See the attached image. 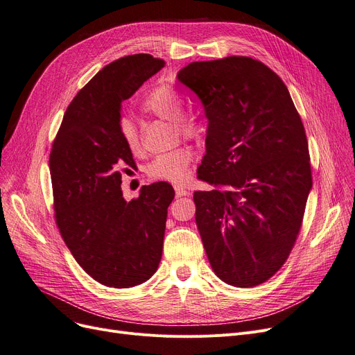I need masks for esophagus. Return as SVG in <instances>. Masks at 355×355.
Returning <instances> with one entry per match:
<instances>
[{
    "mask_svg": "<svg viewBox=\"0 0 355 355\" xmlns=\"http://www.w3.org/2000/svg\"><path fill=\"white\" fill-rule=\"evenodd\" d=\"M175 191H176L178 196H187V195H189V191L187 188H183V187H175Z\"/></svg>",
    "mask_w": 355,
    "mask_h": 355,
    "instance_id": "obj_1",
    "label": "esophagus"
}]
</instances>
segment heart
<instances>
[{
    "instance_id": "heart-1",
    "label": "heart",
    "mask_w": 355,
    "mask_h": 355,
    "mask_svg": "<svg viewBox=\"0 0 355 355\" xmlns=\"http://www.w3.org/2000/svg\"><path fill=\"white\" fill-rule=\"evenodd\" d=\"M143 109L151 115L170 122H179V130L185 137H193L196 126L189 122H180L183 118V98L180 94L168 86H159L146 97ZM119 132L123 144L132 154L143 151L137 123L125 116L119 122ZM192 162V153L189 150H176L172 153L160 154L147 167V173L151 179L164 180L170 183H183L188 178V168Z\"/></svg>"
}]
</instances>
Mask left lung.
I'll use <instances>...</instances> for the list:
<instances>
[{"label": "left lung", "instance_id": "left-lung-1", "mask_svg": "<svg viewBox=\"0 0 355 355\" xmlns=\"http://www.w3.org/2000/svg\"><path fill=\"white\" fill-rule=\"evenodd\" d=\"M178 80L208 119L193 192L195 220L212 271L254 287L284 265L311 189L304 126L282 80L249 56L191 62Z\"/></svg>", "mask_w": 355, "mask_h": 355}]
</instances>
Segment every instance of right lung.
<instances>
[{"instance_id":"right-lung-1","label":"right lung","mask_w":355,"mask_h":355,"mask_svg":"<svg viewBox=\"0 0 355 355\" xmlns=\"http://www.w3.org/2000/svg\"><path fill=\"white\" fill-rule=\"evenodd\" d=\"M164 67L148 53L110 62L67 107L49 155L55 220L65 245L93 279L113 288L143 284L157 271L167 208V182L125 201L122 167H134L119 122L122 102Z\"/></svg>"}]
</instances>
